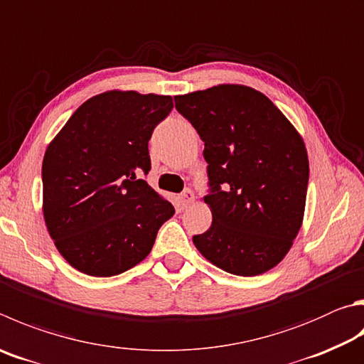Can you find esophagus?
I'll list each match as a JSON object with an SVG mask.
<instances>
[{
  "instance_id": "1",
  "label": "esophagus",
  "mask_w": 364,
  "mask_h": 364,
  "mask_svg": "<svg viewBox=\"0 0 364 364\" xmlns=\"http://www.w3.org/2000/svg\"><path fill=\"white\" fill-rule=\"evenodd\" d=\"M178 200H180V205H181V208H186V207H189L191 203H193V200H194V193L191 189H184L183 193L180 194V197H178Z\"/></svg>"
}]
</instances>
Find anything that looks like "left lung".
<instances>
[{
    "mask_svg": "<svg viewBox=\"0 0 364 364\" xmlns=\"http://www.w3.org/2000/svg\"><path fill=\"white\" fill-rule=\"evenodd\" d=\"M175 108L205 144L211 226L196 248L229 274L277 266L302 224L309 159L302 138L269 98L223 84L175 97Z\"/></svg>",
    "mask_w": 364,
    "mask_h": 364,
    "instance_id": "left-lung-1",
    "label": "left lung"
}]
</instances>
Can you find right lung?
I'll return each instance as SVG.
<instances>
[{
    "mask_svg": "<svg viewBox=\"0 0 364 364\" xmlns=\"http://www.w3.org/2000/svg\"><path fill=\"white\" fill-rule=\"evenodd\" d=\"M170 95L111 90L82 103L43 161V211L57 250L79 272L113 277L149 255L175 208L138 178Z\"/></svg>",
    "mask_w": 364,
    "mask_h": 364,
    "instance_id": "right-lung-1",
    "label": "right lung"
}]
</instances>
